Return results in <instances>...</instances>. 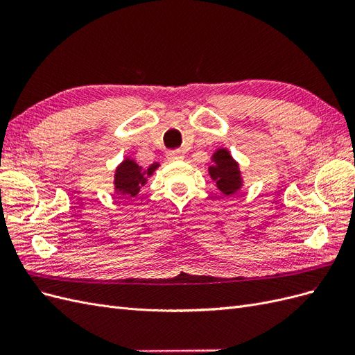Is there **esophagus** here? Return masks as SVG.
Returning <instances> with one entry per match:
<instances>
[{
    "mask_svg": "<svg viewBox=\"0 0 355 355\" xmlns=\"http://www.w3.org/2000/svg\"><path fill=\"white\" fill-rule=\"evenodd\" d=\"M167 158L170 161H179V159H184V154H182L180 151H178V149H175V151H168L167 153Z\"/></svg>",
    "mask_w": 355,
    "mask_h": 355,
    "instance_id": "esophagus-1",
    "label": "esophagus"
}]
</instances>
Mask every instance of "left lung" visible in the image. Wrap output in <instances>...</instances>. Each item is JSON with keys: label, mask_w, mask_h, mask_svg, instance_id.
Segmentation results:
<instances>
[{"label": "left lung", "mask_w": 355, "mask_h": 355, "mask_svg": "<svg viewBox=\"0 0 355 355\" xmlns=\"http://www.w3.org/2000/svg\"><path fill=\"white\" fill-rule=\"evenodd\" d=\"M213 166L209 167L210 178L216 182L218 189L225 196H232L243 185L239 164L227 149H218L211 157Z\"/></svg>", "instance_id": "obj_1"}]
</instances>
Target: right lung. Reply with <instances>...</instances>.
<instances>
[{
    "label": "right lung",
    "mask_w": 355,
    "mask_h": 355,
    "mask_svg": "<svg viewBox=\"0 0 355 355\" xmlns=\"http://www.w3.org/2000/svg\"><path fill=\"white\" fill-rule=\"evenodd\" d=\"M158 166V163H154L144 170L133 159L125 158L115 170V192L123 197H135L141 191V187L146 184L148 176H151Z\"/></svg>",
    "instance_id": "right-lung-1"
}]
</instances>
